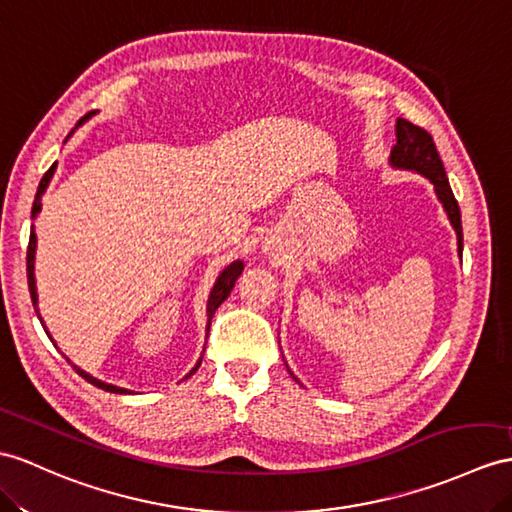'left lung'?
I'll use <instances>...</instances> for the list:
<instances>
[{
    "instance_id": "8db88e82",
    "label": "left lung",
    "mask_w": 512,
    "mask_h": 512,
    "mask_svg": "<svg viewBox=\"0 0 512 512\" xmlns=\"http://www.w3.org/2000/svg\"><path fill=\"white\" fill-rule=\"evenodd\" d=\"M395 130H397V145L391 152V165L419 171L434 184V191L439 195L443 208L447 210V217H450L452 226L458 234V252L463 254V223H460V208L452 193V186L447 182L443 162L439 152H436L434 139L426 130L406 119H397Z\"/></svg>"
}]
</instances>
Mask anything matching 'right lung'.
Here are the masks:
<instances>
[{
	"label": "right lung",
	"mask_w": 512,
	"mask_h": 512,
	"mask_svg": "<svg viewBox=\"0 0 512 512\" xmlns=\"http://www.w3.org/2000/svg\"><path fill=\"white\" fill-rule=\"evenodd\" d=\"M91 115H93V112H89V115H84V117L78 121V126H80L82 121L89 119ZM54 171H56V162L45 171V176H43V180H41V184H39V191H36L34 204H32V217L39 215V210H41V195L45 193L49 180H52V176H54ZM34 252H36V234H34V228H32V230H30V243H28V263H26V265H28V289H30V297H32L34 310H36V313H39V308H36V284H34ZM241 271H243V263H241V260H236V263H232L230 267H226V269L221 271V276L217 278V282H215V286H213V291H210V297H208V308H206V313H208V328H206V330H210V319H213L215 310L221 306L223 299H228L230 291L234 289L236 278L241 276ZM39 319H41V317H39ZM41 323H43V321H41ZM43 328H45V326H43ZM45 332H47V330H45ZM47 336H49V334H47ZM199 365H202V358L197 360V365L191 369L189 376H193V373L197 371ZM73 369H76L86 382H91L93 386H97V389H104V391H110V393H130L128 389H119V386H112V384H106V382H102V380H97V378L89 376V373L82 371V369L76 367V365H73ZM189 376H186V378H189Z\"/></svg>",
	"instance_id": "right-lung-1"
}]
</instances>
